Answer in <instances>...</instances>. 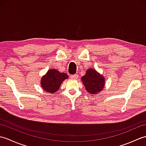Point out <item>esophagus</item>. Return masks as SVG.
Here are the masks:
<instances>
[{
  "label": "esophagus",
  "instance_id": "esophagus-1",
  "mask_svg": "<svg viewBox=\"0 0 146 146\" xmlns=\"http://www.w3.org/2000/svg\"><path fill=\"white\" fill-rule=\"evenodd\" d=\"M78 77V75H77V74H75V75H71L70 76V78H72V79H77Z\"/></svg>",
  "mask_w": 146,
  "mask_h": 146
}]
</instances>
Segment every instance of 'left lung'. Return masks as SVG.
I'll use <instances>...</instances> for the list:
<instances>
[{
    "instance_id": "obj_1",
    "label": "left lung",
    "mask_w": 146,
    "mask_h": 146,
    "mask_svg": "<svg viewBox=\"0 0 146 146\" xmlns=\"http://www.w3.org/2000/svg\"><path fill=\"white\" fill-rule=\"evenodd\" d=\"M82 82L88 93L96 94L104 88L105 78L95 70L89 68L86 74L82 76Z\"/></svg>"
}]
</instances>
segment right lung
<instances>
[{
  "mask_svg": "<svg viewBox=\"0 0 146 146\" xmlns=\"http://www.w3.org/2000/svg\"><path fill=\"white\" fill-rule=\"evenodd\" d=\"M68 78L67 74L61 73L56 69H50L41 80V87L46 92L54 94L60 88L61 83Z\"/></svg>",
  "mask_w": 146,
  "mask_h": 146,
  "instance_id": "1",
  "label": "right lung"
}]
</instances>
